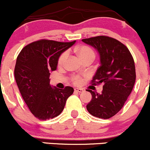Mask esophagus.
Segmentation results:
<instances>
[{
  "label": "esophagus",
  "instance_id": "esophagus-1",
  "mask_svg": "<svg viewBox=\"0 0 150 150\" xmlns=\"http://www.w3.org/2000/svg\"><path fill=\"white\" fill-rule=\"evenodd\" d=\"M74 90H75V91H76V92H79V93H82V92H83V91H84V90L82 89V88H75Z\"/></svg>",
  "mask_w": 150,
  "mask_h": 150
}]
</instances>
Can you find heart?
<instances>
[{
  "mask_svg": "<svg viewBox=\"0 0 150 150\" xmlns=\"http://www.w3.org/2000/svg\"><path fill=\"white\" fill-rule=\"evenodd\" d=\"M76 52L79 59L82 61H84L88 59H92L94 60L95 58L94 51L91 48L86 46H81L79 47H77L76 49ZM67 57H68V52H67V51L61 54L59 59H58V66L60 67H63L65 64L66 61H67ZM73 81L76 84H79L81 82V79L79 76H75L73 77Z\"/></svg>",
  "mask_w": 150,
  "mask_h": 150,
  "instance_id": "b5f03b06",
  "label": "heart"
}]
</instances>
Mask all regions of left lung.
<instances>
[{
    "label": "left lung",
    "instance_id": "left-lung-1",
    "mask_svg": "<svg viewBox=\"0 0 150 150\" xmlns=\"http://www.w3.org/2000/svg\"><path fill=\"white\" fill-rule=\"evenodd\" d=\"M82 41L97 50L100 56V66L91 83L104 84L101 94L86 90L92 96L86 109L98 118H111L123 107L132 91L136 79L133 57L125 45L111 37L99 36Z\"/></svg>",
    "mask_w": 150,
    "mask_h": 150
}]
</instances>
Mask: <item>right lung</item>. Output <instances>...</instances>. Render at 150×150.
<instances>
[{"mask_svg": "<svg viewBox=\"0 0 150 150\" xmlns=\"http://www.w3.org/2000/svg\"><path fill=\"white\" fill-rule=\"evenodd\" d=\"M75 42L41 39L25 46L18 56L14 69L16 81L30 112L38 120L59 116L73 94L71 86L64 89L51 87L49 76L57 68L61 54Z\"/></svg>", "mask_w": 150, "mask_h": 150, "instance_id": "obj_1", "label": "right lung"}]
</instances>
